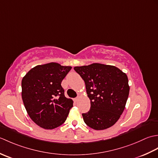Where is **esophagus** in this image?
<instances>
[{"mask_svg":"<svg viewBox=\"0 0 158 158\" xmlns=\"http://www.w3.org/2000/svg\"><path fill=\"white\" fill-rule=\"evenodd\" d=\"M79 97H77V98H75V101H77V100H79Z\"/></svg>","mask_w":158,"mask_h":158,"instance_id":"1","label":"esophagus"}]
</instances>
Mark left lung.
Here are the masks:
<instances>
[{"instance_id":"8db88e82","label":"left lung","mask_w":158,"mask_h":158,"mask_svg":"<svg viewBox=\"0 0 158 158\" xmlns=\"http://www.w3.org/2000/svg\"><path fill=\"white\" fill-rule=\"evenodd\" d=\"M74 70L84 80L90 100V109L83 113L84 122L96 130L115 124L123 112L130 87L126 73L117 67L94 63L75 66Z\"/></svg>"}]
</instances>
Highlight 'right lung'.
Returning a JSON list of instances; mask_svg holds the SVG:
<instances>
[{"mask_svg": "<svg viewBox=\"0 0 158 158\" xmlns=\"http://www.w3.org/2000/svg\"><path fill=\"white\" fill-rule=\"evenodd\" d=\"M72 69L51 62L36 66L23 77L22 98L28 115L46 130L64 123L73 107V100L64 96L61 83Z\"/></svg>", "mask_w": 158, "mask_h": 158, "instance_id": "1", "label": "right lung"}]
</instances>
